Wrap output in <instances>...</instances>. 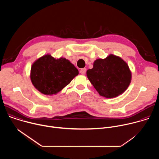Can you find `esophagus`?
Returning a JSON list of instances; mask_svg holds the SVG:
<instances>
[{
  "mask_svg": "<svg viewBox=\"0 0 159 159\" xmlns=\"http://www.w3.org/2000/svg\"><path fill=\"white\" fill-rule=\"evenodd\" d=\"M86 72V69H82L80 70V73L82 74V75H85Z\"/></svg>",
  "mask_w": 159,
  "mask_h": 159,
  "instance_id": "obj_1",
  "label": "esophagus"
}]
</instances>
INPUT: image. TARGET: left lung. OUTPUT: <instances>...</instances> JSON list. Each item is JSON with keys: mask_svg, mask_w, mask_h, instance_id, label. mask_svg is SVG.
I'll return each mask as SVG.
<instances>
[{"mask_svg": "<svg viewBox=\"0 0 159 159\" xmlns=\"http://www.w3.org/2000/svg\"><path fill=\"white\" fill-rule=\"evenodd\" d=\"M87 76L100 96L112 98L124 93L129 86L131 74L127 63L120 57L110 55L97 59Z\"/></svg>", "mask_w": 159, "mask_h": 159, "instance_id": "8db88e82", "label": "left lung"}]
</instances>
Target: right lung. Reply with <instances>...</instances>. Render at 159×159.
Returning <instances> with one entry per match:
<instances>
[{"label": "right lung", "instance_id": "obj_1", "mask_svg": "<svg viewBox=\"0 0 159 159\" xmlns=\"http://www.w3.org/2000/svg\"><path fill=\"white\" fill-rule=\"evenodd\" d=\"M79 74L76 67L64 58L44 55L34 62L31 69L33 85L45 95L58 93Z\"/></svg>", "mask_w": 159, "mask_h": 159}]
</instances>
